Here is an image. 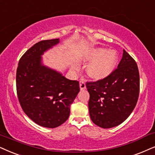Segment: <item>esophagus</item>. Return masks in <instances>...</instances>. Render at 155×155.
Listing matches in <instances>:
<instances>
[{
	"label": "esophagus",
	"mask_w": 155,
	"mask_h": 155,
	"mask_svg": "<svg viewBox=\"0 0 155 155\" xmlns=\"http://www.w3.org/2000/svg\"><path fill=\"white\" fill-rule=\"evenodd\" d=\"M79 87L81 90L86 89V84L84 82V80H80L79 81Z\"/></svg>",
	"instance_id": "34e87169"
}]
</instances>
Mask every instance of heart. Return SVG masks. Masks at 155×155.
<instances>
[{"label": "heart", "instance_id": "1", "mask_svg": "<svg viewBox=\"0 0 155 155\" xmlns=\"http://www.w3.org/2000/svg\"><path fill=\"white\" fill-rule=\"evenodd\" d=\"M86 59L93 61L87 66V73L90 77L99 80L107 77L116 66L117 57L114 52L104 48H97L89 52Z\"/></svg>", "mask_w": 155, "mask_h": 155}]
</instances>
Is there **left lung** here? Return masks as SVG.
Here are the masks:
<instances>
[{
    "instance_id": "obj_1",
    "label": "left lung",
    "mask_w": 155,
    "mask_h": 155,
    "mask_svg": "<svg viewBox=\"0 0 155 155\" xmlns=\"http://www.w3.org/2000/svg\"><path fill=\"white\" fill-rule=\"evenodd\" d=\"M90 95L91 119L97 126L108 129L128 118L137 103L140 94V73L134 58L125 50L122 58L107 77L87 81Z\"/></svg>"
}]
</instances>
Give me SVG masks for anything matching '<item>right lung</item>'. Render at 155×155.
<instances>
[{
  "label": "right lung",
  "instance_id": "add662e5",
  "mask_svg": "<svg viewBox=\"0 0 155 155\" xmlns=\"http://www.w3.org/2000/svg\"><path fill=\"white\" fill-rule=\"evenodd\" d=\"M58 38L41 41L21 56L16 71V91L25 114L40 126L55 128L67 120L71 104L80 91L79 82L69 80L41 65V56Z\"/></svg>",
  "mask_w": 155,
  "mask_h": 155
}]
</instances>
